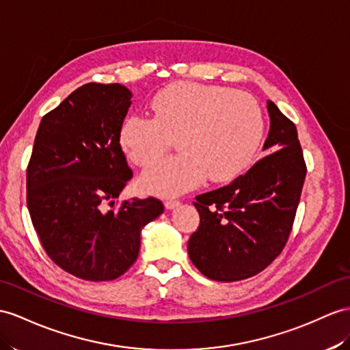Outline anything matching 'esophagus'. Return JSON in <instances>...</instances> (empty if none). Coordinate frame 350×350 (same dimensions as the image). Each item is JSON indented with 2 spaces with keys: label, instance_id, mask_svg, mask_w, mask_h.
Listing matches in <instances>:
<instances>
[{
  "label": "esophagus",
  "instance_id": "obj_1",
  "mask_svg": "<svg viewBox=\"0 0 350 350\" xmlns=\"http://www.w3.org/2000/svg\"><path fill=\"white\" fill-rule=\"evenodd\" d=\"M180 204H181V202H180V200H175V199H167V200H165L166 209H174V208H176V206H180Z\"/></svg>",
  "mask_w": 350,
  "mask_h": 350
}]
</instances>
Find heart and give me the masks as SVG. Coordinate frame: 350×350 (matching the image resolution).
<instances>
[{
    "label": "heart",
    "instance_id": "b5f03b06",
    "mask_svg": "<svg viewBox=\"0 0 350 350\" xmlns=\"http://www.w3.org/2000/svg\"><path fill=\"white\" fill-rule=\"evenodd\" d=\"M152 117H127L120 144L135 165L148 167L178 138L180 156L159 161L141 178L144 190L172 196L200 184L233 180L248 166L262 136V111L248 93L200 83L159 92Z\"/></svg>",
    "mask_w": 350,
    "mask_h": 350
}]
</instances>
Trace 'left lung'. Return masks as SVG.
<instances>
[{
	"label": "left lung",
	"mask_w": 350,
	"mask_h": 350,
	"mask_svg": "<svg viewBox=\"0 0 350 350\" xmlns=\"http://www.w3.org/2000/svg\"><path fill=\"white\" fill-rule=\"evenodd\" d=\"M269 154L221 189L196 198L200 224L189 255L202 275L236 282L258 275L282 252L293 230L306 178L295 124L267 100Z\"/></svg>",
	"instance_id": "1"
}]
</instances>
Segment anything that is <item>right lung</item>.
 <instances>
[{"label": "right lung", "mask_w": 350, "mask_h": 350, "mask_svg": "<svg viewBox=\"0 0 350 350\" xmlns=\"http://www.w3.org/2000/svg\"><path fill=\"white\" fill-rule=\"evenodd\" d=\"M131 98L117 83L74 90L42 117L27 169V204L42 250L92 282L124 275L138 258L141 230L165 209L156 198L114 204L133 176L120 146Z\"/></svg>", "instance_id": "obj_1"}]
</instances>
